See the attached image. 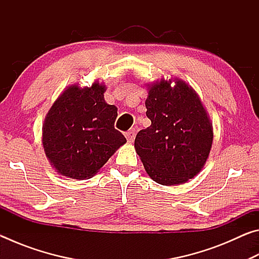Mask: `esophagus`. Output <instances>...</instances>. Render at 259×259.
Instances as JSON below:
<instances>
[{"mask_svg":"<svg viewBox=\"0 0 259 259\" xmlns=\"http://www.w3.org/2000/svg\"><path fill=\"white\" fill-rule=\"evenodd\" d=\"M135 137H136V130L135 129H130L129 131H126V133H125V138L129 143H133Z\"/></svg>","mask_w":259,"mask_h":259,"instance_id":"esophagus-1","label":"esophagus"}]
</instances>
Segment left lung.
Listing matches in <instances>:
<instances>
[{"instance_id":"1","label":"left lung","mask_w":259,"mask_h":259,"mask_svg":"<svg viewBox=\"0 0 259 259\" xmlns=\"http://www.w3.org/2000/svg\"><path fill=\"white\" fill-rule=\"evenodd\" d=\"M162 80L145 102L152 124L136 136L135 147L146 172L162 185L185 183L198 174L212 144V124L198 95L183 81Z\"/></svg>"}]
</instances>
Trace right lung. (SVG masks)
<instances>
[{"instance_id":"1","label":"right lung","mask_w":259,"mask_h":259,"mask_svg":"<svg viewBox=\"0 0 259 259\" xmlns=\"http://www.w3.org/2000/svg\"><path fill=\"white\" fill-rule=\"evenodd\" d=\"M105 85H73L52 105L43 125V147L63 176L91 178L126 142L114 128L117 108L104 100Z\"/></svg>"}]
</instances>
